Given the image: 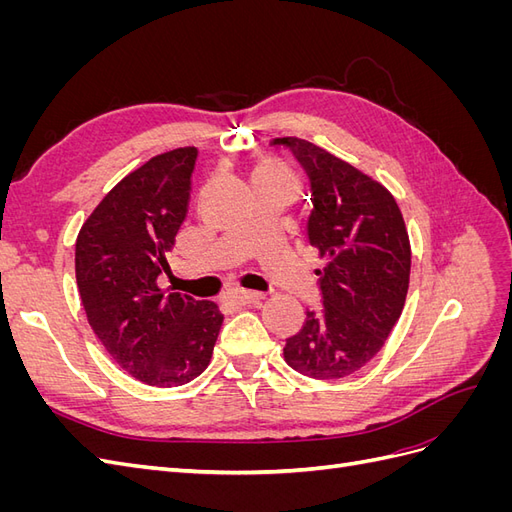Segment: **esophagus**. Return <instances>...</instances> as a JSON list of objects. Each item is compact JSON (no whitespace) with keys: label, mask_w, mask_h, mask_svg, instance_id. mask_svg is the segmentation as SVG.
Returning a JSON list of instances; mask_svg holds the SVG:
<instances>
[{"label":"esophagus","mask_w":512,"mask_h":512,"mask_svg":"<svg viewBox=\"0 0 512 512\" xmlns=\"http://www.w3.org/2000/svg\"><path fill=\"white\" fill-rule=\"evenodd\" d=\"M262 299H265V294L254 292V290H237L230 294V301L237 305H254V303H260Z\"/></svg>","instance_id":"esophagus-1"}]
</instances>
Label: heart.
<instances>
[{
	"instance_id": "b5f03b06",
	"label": "heart",
	"mask_w": 512,
	"mask_h": 512,
	"mask_svg": "<svg viewBox=\"0 0 512 512\" xmlns=\"http://www.w3.org/2000/svg\"><path fill=\"white\" fill-rule=\"evenodd\" d=\"M252 183H282L292 190H297L299 185L292 168L284 160H265L258 164L252 173Z\"/></svg>"
}]
</instances>
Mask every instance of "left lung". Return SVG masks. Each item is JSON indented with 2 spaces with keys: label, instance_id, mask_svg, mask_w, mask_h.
Segmentation results:
<instances>
[{
  "label": "left lung",
  "instance_id": "1",
  "mask_svg": "<svg viewBox=\"0 0 512 512\" xmlns=\"http://www.w3.org/2000/svg\"><path fill=\"white\" fill-rule=\"evenodd\" d=\"M290 147L312 183L307 237L324 267L322 305L307 309L303 329L286 339L284 359L316 380L344 378L382 350L406 303L410 239L393 194L363 170L301 138Z\"/></svg>",
  "mask_w": 512,
  "mask_h": 512
}]
</instances>
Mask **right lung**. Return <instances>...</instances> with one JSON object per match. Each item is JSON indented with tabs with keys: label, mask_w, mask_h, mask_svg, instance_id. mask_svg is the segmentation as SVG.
Masks as SVG:
<instances>
[{
	"label": "right lung",
	"mask_w": 512,
	"mask_h": 512,
	"mask_svg": "<svg viewBox=\"0 0 512 512\" xmlns=\"http://www.w3.org/2000/svg\"><path fill=\"white\" fill-rule=\"evenodd\" d=\"M196 156L194 147H179L132 170L76 237V286L89 327L121 369L160 389L203 374L224 320L218 303L158 286L188 213Z\"/></svg>",
	"instance_id": "right-lung-1"
}]
</instances>
